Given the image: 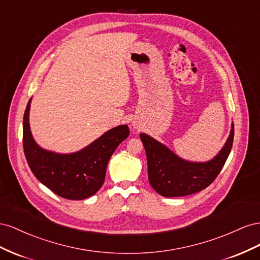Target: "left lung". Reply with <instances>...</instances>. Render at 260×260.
Returning <instances> with one entry per match:
<instances>
[{
  "label": "left lung",
  "instance_id": "8db88e82",
  "mask_svg": "<svg viewBox=\"0 0 260 260\" xmlns=\"http://www.w3.org/2000/svg\"><path fill=\"white\" fill-rule=\"evenodd\" d=\"M234 125L221 151L208 162H188L146 134H140L144 144L148 179L152 188L165 197H181L195 194L208 187L223 168L233 145Z\"/></svg>",
  "mask_w": 260,
  "mask_h": 260
}]
</instances>
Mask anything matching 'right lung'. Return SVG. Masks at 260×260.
<instances>
[{
	"label": "right lung",
	"instance_id": "1",
	"mask_svg": "<svg viewBox=\"0 0 260 260\" xmlns=\"http://www.w3.org/2000/svg\"><path fill=\"white\" fill-rule=\"evenodd\" d=\"M28 101L24 113L23 146L34 175L54 194L81 200L97 192L106 179L107 166L117 146L129 135L127 125H120L103 134L85 149L71 154L44 150L35 143L29 127Z\"/></svg>",
	"mask_w": 260,
	"mask_h": 260
}]
</instances>
